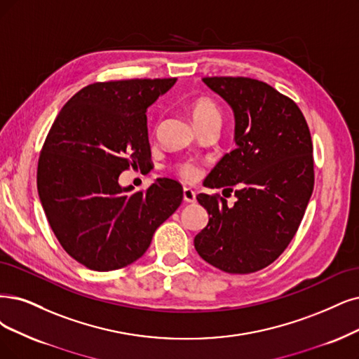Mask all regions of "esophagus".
Here are the masks:
<instances>
[{"label": "esophagus", "instance_id": "esophagus-1", "mask_svg": "<svg viewBox=\"0 0 359 359\" xmlns=\"http://www.w3.org/2000/svg\"><path fill=\"white\" fill-rule=\"evenodd\" d=\"M183 201L184 203H195L196 201L195 191H192L191 188H184L183 189Z\"/></svg>", "mask_w": 359, "mask_h": 359}]
</instances>
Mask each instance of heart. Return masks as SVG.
<instances>
[{
	"mask_svg": "<svg viewBox=\"0 0 359 359\" xmlns=\"http://www.w3.org/2000/svg\"><path fill=\"white\" fill-rule=\"evenodd\" d=\"M189 114L196 128L216 124L220 126V111L215 100L210 97H198L189 106ZM179 172L187 179H194L198 175V167L194 164H180Z\"/></svg>",
	"mask_w": 359,
	"mask_h": 359,
	"instance_id": "1",
	"label": "heart"
}]
</instances>
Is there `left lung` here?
Instances as JSON below:
<instances>
[{"label": "left lung", "instance_id": "obj_1", "mask_svg": "<svg viewBox=\"0 0 359 359\" xmlns=\"http://www.w3.org/2000/svg\"><path fill=\"white\" fill-rule=\"evenodd\" d=\"M233 112L236 148L210 171L204 187L236 201L198 194L210 216L194 245L228 273L269 266L296 235L313 191V148L299 106L266 83L244 76L204 78Z\"/></svg>", "mask_w": 359, "mask_h": 359}]
</instances>
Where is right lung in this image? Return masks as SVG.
Returning a JSON list of instances; mask_svg holds the SVG:
<instances>
[{"instance_id": "add662e5", "label": "right lung", "mask_w": 359, "mask_h": 359, "mask_svg": "<svg viewBox=\"0 0 359 359\" xmlns=\"http://www.w3.org/2000/svg\"><path fill=\"white\" fill-rule=\"evenodd\" d=\"M176 81L90 84L66 102L48 131L36 171L39 201L60 245L88 269L114 271L140 259L182 203L172 179L135 194L118 183L124 170L149 164L146 109Z\"/></svg>"}]
</instances>
